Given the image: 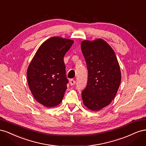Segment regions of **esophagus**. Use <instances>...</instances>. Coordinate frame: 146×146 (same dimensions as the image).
Segmentation results:
<instances>
[{
	"label": "esophagus",
	"instance_id": "1",
	"mask_svg": "<svg viewBox=\"0 0 146 146\" xmlns=\"http://www.w3.org/2000/svg\"><path fill=\"white\" fill-rule=\"evenodd\" d=\"M75 84H76V80H73V79H71V80H70V85L71 86H73L75 85Z\"/></svg>",
	"mask_w": 146,
	"mask_h": 146
}]
</instances>
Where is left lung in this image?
Instances as JSON below:
<instances>
[{"label": "left lung", "mask_w": 146, "mask_h": 146, "mask_svg": "<svg viewBox=\"0 0 146 146\" xmlns=\"http://www.w3.org/2000/svg\"><path fill=\"white\" fill-rule=\"evenodd\" d=\"M81 48L88 71L83 102L88 109L98 111L115 98L121 80L120 66L113 48L102 39L84 40Z\"/></svg>", "instance_id": "8db88e82"}]
</instances>
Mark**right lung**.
Instances as JSON below:
<instances>
[{"instance_id": "add662e5", "label": "right lung", "mask_w": 146, "mask_h": 146, "mask_svg": "<svg viewBox=\"0 0 146 146\" xmlns=\"http://www.w3.org/2000/svg\"><path fill=\"white\" fill-rule=\"evenodd\" d=\"M74 41L52 37L39 47L27 72L30 90L38 102L54 107L62 101L69 81L64 56Z\"/></svg>"}]
</instances>
